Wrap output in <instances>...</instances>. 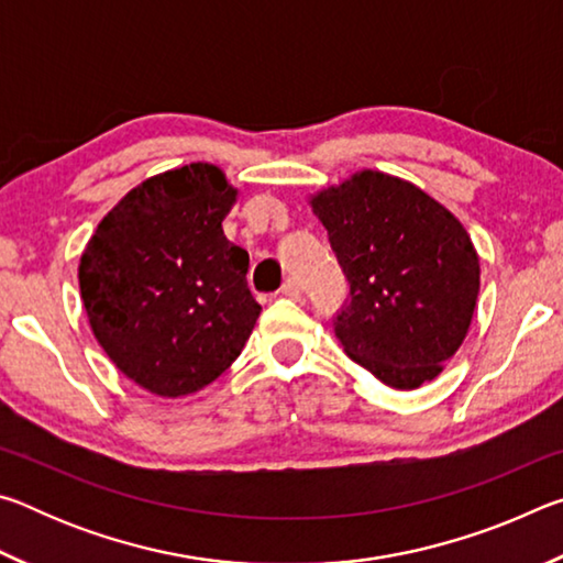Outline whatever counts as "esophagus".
<instances>
[{"label":"esophagus","instance_id":"obj_1","mask_svg":"<svg viewBox=\"0 0 563 563\" xmlns=\"http://www.w3.org/2000/svg\"><path fill=\"white\" fill-rule=\"evenodd\" d=\"M280 292L285 295V298H292V300H298L300 298V285L295 283L292 278H288L283 283V288H280Z\"/></svg>","mask_w":563,"mask_h":563}]
</instances>
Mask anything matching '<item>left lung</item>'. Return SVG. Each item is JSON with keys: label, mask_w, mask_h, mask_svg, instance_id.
Masks as SVG:
<instances>
[{"label": "left lung", "mask_w": 563, "mask_h": 563, "mask_svg": "<svg viewBox=\"0 0 563 563\" xmlns=\"http://www.w3.org/2000/svg\"><path fill=\"white\" fill-rule=\"evenodd\" d=\"M308 203L350 280L335 320L347 357L395 389L432 383L462 347L479 298V253L460 218L373 168Z\"/></svg>", "instance_id": "1"}]
</instances>
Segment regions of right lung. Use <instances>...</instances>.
I'll return each mask as SVG.
<instances>
[{
    "label": "right lung",
    "mask_w": 563,
    "mask_h": 563,
    "mask_svg": "<svg viewBox=\"0 0 563 563\" xmlns=\"http://www.w3.org/2000/svg\"><path fill=\"white\" fill-rule=\"evenodd\" d=\"M235 201L223 168H170L131 188L84 247L79 288L93 338L151 395L211 385L261 316L247 253L223 233Z\"/></svg>",
    "instance_id": "right-lung-1"
}]
</instances>
